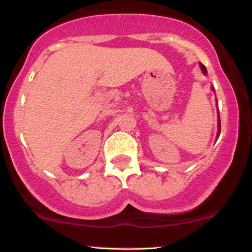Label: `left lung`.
Listing matches in <instances>:
<instances>
[{
	"label": "left lung",
	"mask_w": 252,
	"mask_h": 252,
	"mask_svg": "<svg viewBox=\"0 0 252 252\" xmlns=\"http://www.w3.org/2000/svg\"><path fill=\"white\" fill-rule=\"evenodd\" d=\"M200 67H201V71H202V73L204 74H206L207 73V70H206V67H205L204 65H202V63H200ZM213 89V88H212ZM218 137H219V135H220V118H219V121H218Z\"/></svg>",
	"instance_id": "8db88e82"
}]
</instances>
